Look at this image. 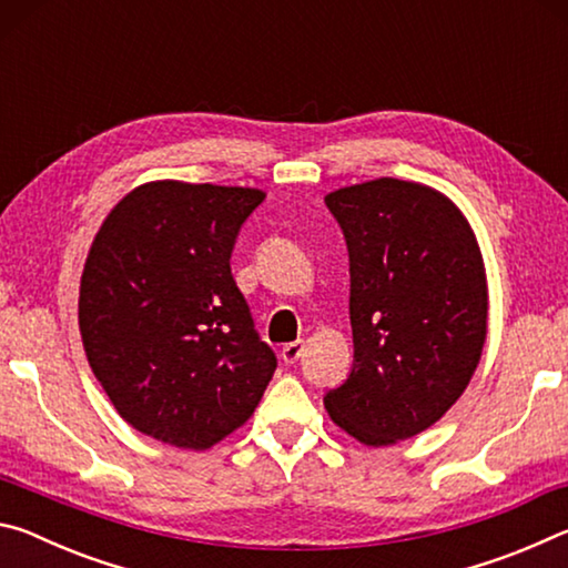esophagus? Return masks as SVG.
Returning a JSON list of instances; mask_svg holds the SVG:
<instances>
[{"label":"esophagus","mask_w":568,"mask_h":568,"mask_svg":"<svg viewBox=\"0 0 568 568\" xmlns=\"http://www.w3.org/2000/svg\"><path fill=\"white\" fill-rule=\"evenodd\" d=\"M303 351H305V341H295V343H287V345H283L281 355H283V361H285V363H295V361L301 358V355H303Z\"/></svg>","instance_id":"1"}]
</instances>
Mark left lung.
Segmentation results:
<instances>
[{"mask_svg": "<svg viewBox=\"0 0 568 568\" xmlns=\"http://www.w3.org/2000/svg\"><path fill=\"white\" fill-rule=\"evenodd\" d=\"M325 205L351 255L348 381L323 398L363 446L423 434L464 396L488 331V283L468 217L423 182L376 178Z\"/></svg>", "mask_w": 568, "mask_h": 568, "instance_id": "obj_1", "label": "left lung"}]
</instances>
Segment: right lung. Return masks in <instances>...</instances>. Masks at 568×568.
I'll return each mask as SVG.
<instances>
[{
    "label": "right lung",
    "instance_id": "1",
    "mask_svg": "<svg viewBox=\"0 0 568 568\" xmlns=\"http://www.w3.org/2000/svg\"><path fill=\"white\" fill-rule=\"evenodd\" d=\"M257 187L152 180L94 235L80 281V335L94 378L134 430L205 450L253 416L275 373L230 273Z\"/></svg>",
    "mask_w": 568,
    "mask_h": 568
}]
</instances>
